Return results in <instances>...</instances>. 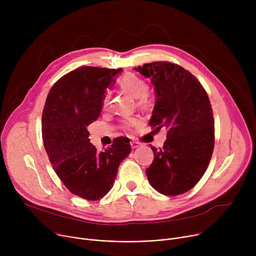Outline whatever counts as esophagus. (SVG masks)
<instances>
[{"instance_id": "obj_1", "label": "esophagus", "mask_w": 256, "mask_h": 256, "mask_svg": "<svg viewBox=\"0 0 256 256\" xmlns=\"http://www.w3.org/2000/svg\"><path fill=\"white\" fill-rule=\"evenodd\" d=\"M140 142H136V140H132L130 142V147L132 148V149H136V148H138V147H140Z\"/></svg>"}]
</instances>
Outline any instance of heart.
I'll use <instances>...</instances> for the list:
<instances>
[{
  "label": "heart",
  "mask_w": 256,
  "mask_h": 256,
  "mask_svg": "<svg viewBox=\"0 0 256 256\" xmlns=\"http://www.w3.org/2000/svg\"><path fill=\"white\" fill-rule=\"evenodd\" d=\"M120 89L136 99V106L142 110H148L154 104V96L148 89V83L140 77L134 74H126L118 83ZM110 103V97L108 94L102 98V108L106 109ZM138 120L136 118H126L122 122V128L130 130L138 124Z\"/></svg>",
  "instance_id": "1"
}]
</instances>
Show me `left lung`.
<instances>
[{
	"label": "left lung",
	"instance_id": "left-lung-1",
	"mask_svg": "<svg viewBox=\"0 0 256 256\" xmlns=\"http://www.w3.org/2000/svg\"><path fill=\"white\" fill-rule=\"evenodd\" d=\"M134 70L155 86L157 100L149 124L167 128L163 148L151 146L154 160L146 173L160 194H182L200 180L212 155L214 126L208 96L192 72L176 64L153 62Z\"/></svg>",
	"mask_w": 256,
	"mask_h": 256
}]
</instances>
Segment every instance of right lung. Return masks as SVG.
<instances>
[{"label": "right lung", "instance_id": "1", "mask_svg": "<svg viewBox=\"0 0 256 256\" xmlns=\"http://www.w3.org/2000/svg\"><path fill=\"white\" fill-rule=\"evenodd\" d=\"M120 68L81 66L50 88L42 112V140L50 164L64 186L98 200L114 186L120 162L132 151L124 136L103 152L90 142L87 126L100 116L105 89Z\"/></svg>", "mask_w": 256, "mask_h": 256}]
</instances>
